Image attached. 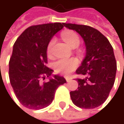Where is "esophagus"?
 <instances>
[{
	"label": "esophagus",
	"instance_id": "34e87169",
	"mask_svg": "<svg viewBox=\"0 0 124 124\" xmlns=\"http://www.w3.org/2000/svg\"><path fill=\"white\" fill-rule=\"evenodd\" d=\"M65 79H66L67 82H70V80H71V78H70V77H65Z\"/></svg>",
	"mask_w": 124,
	"mask_h": 124
}]
</instances>
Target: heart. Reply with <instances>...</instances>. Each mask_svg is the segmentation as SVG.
<instances>
[{
	"instance_id": "heart-1",
	"label": "heart",
	"mask_w": 124,
	"mask_h": 124,
	"mask_svg": "<svg viewBox=\"0 0 124 124\" xmlns=\"http://www.w3.org/2000/svg\"><path fill=\"white\" fill-rule=\"evenodd\" d=\"M63 40L67 43V44L72 47L76 48L80 44V37L78 34L72 30H65L61 34ZM55 42V38H52L48 43L46 51L49 54ZM78 65V62L76 59H60L54 63V71L57 73L64 75H70L72 71H74Z\"/></svg>"
}]
</instances>
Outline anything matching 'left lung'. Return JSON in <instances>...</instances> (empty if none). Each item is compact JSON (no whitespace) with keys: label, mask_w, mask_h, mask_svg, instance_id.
<instances>
[{"label":"left lung","mask_w":124,"mask_h":124,"mask_svg":"<svg viewBox=\"0 0 124 124\" xmlns=\"http://www.w3.org/2000/svg\"><path fill=\"white\" fill-rule=\"evenodd\" d=\"M64 26L78 32L86 48L85 57L76 70L85 77L77 79L78 90L70 92L72 101L79 108H95L106 101L115 82L117 66L113 49L108 39L91 26L65 23Z\"/></svg>","instance_id":"obj_1"}]
</instances>
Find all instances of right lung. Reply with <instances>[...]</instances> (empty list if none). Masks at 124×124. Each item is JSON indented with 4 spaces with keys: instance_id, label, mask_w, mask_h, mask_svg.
<instances>
[{
    "instance_id": "obj_1",
    "label": "right lung",
    "mask_w": 124,
    "mask_h": 124,
    "mask_svg": "<svg viewBox=\"0 0 124 124\" xmlns=\"http://www.w3.org/2000/svg\"><path fill=\"white\" fill-rule=\"evenodd\" d=\"M64 23H45L27 28L16 41L9 61V78L16 98L25 107L39 110L52 102L57 87L66 83L46 67V47ZM46 77L47 82L43 81Z\"/></svg>"
}]
</instances>
